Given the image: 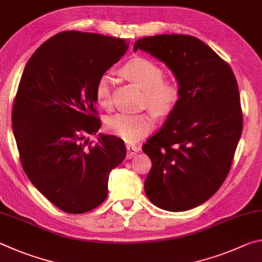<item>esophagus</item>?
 Wrapping results in <instances>:
<instances>
[{
	"mask_svg": "<svg viewBox=\"0 0 262 262\" xmlns=\"http://www.w3.org/2000/svg\"><path fill=\"white\" fill-rule=\"evenodd\" d=\"M141 148L134 144H127V158L134 157L137 152H140Z\"/></svg>",
	"mask_w": 262,
	"mask_h": 262,
	"instance_id": "34e87169",
	"label": "esophagus"
}]
</instances>
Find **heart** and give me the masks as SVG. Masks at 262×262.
Masks as SVG:
<instances>
[{
	"label": "heart",
	"instance_id": "1",
	"mask_svg": "<svg viewBox=\"0 0 262 262\" xmlns=\"http://www.w3.org/2000/svg\"><path fill=\"white\" fill-rule=\"evenodd\" d=\"M122 74L144 90V104L158 113H166L178 103L180 89L178 83L164 79V69L145 57H135L122 67ZM113 78L104 74L98 78L95 88V97L101 108L112 107ZM106 129L128 143H134L147 136L155 128L151 113L127 114L117 113L106 120Z\"/></svg>",
	"mask_w": 262,
	"mask_h": 262
}]
</instances>
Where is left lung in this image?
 Instances as JSON below:
<instances>
[{"instance_id": "8db88e82", "label": "left lung", "mask_w": 262, "mask_h": 262, "mask_svg": "<svg viewBox=\"0 0 262 262\" xmlns=\"http://www.w3.org/2000/svg\"><path fill=\"white\" fill-rule=\"evenodd\" d=\"M137 50L163 61L180 89L164 126L142 147L151 159L145 194L164 210L192 209L219 190L231 168L243 130L237 79L227 61L192 35L145 37Z\"/></svg>"}]
</instances>
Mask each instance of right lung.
Wrapping results in <instances>:
<instances>
[{"instance_id":"1","label":"right lung","mask_w":262,"mask_h":262,"mask_svg":"<svg viewBox=\"0 0 262 262\" xmlns=\"http://www.w3.org/2000/svg\"><path fill=\"white\" fill-rule=\"evenodd\" d=\"M125 39L63 31L33 53L12 106V130L23 170L59 209L83 214L107 198L110 172L126 157L125 142L100 135L98 78L121 59Z\"/></svg>"}]
</instances>
